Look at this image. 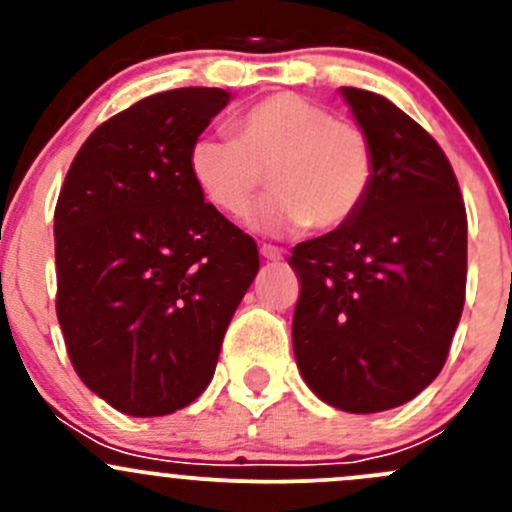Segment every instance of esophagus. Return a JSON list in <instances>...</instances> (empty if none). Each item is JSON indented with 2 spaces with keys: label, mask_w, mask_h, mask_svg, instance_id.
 <instances>
[{
  "label": "esophagus",
  "mask_w": 512,
  "mask_h": 512,
  "mask_svg": "<svg viewBox=\"0 0 512 512\" xmlns=\"http://www.w3.org/2000/svg\"><path fill=\"white\" fill-rule=\"evenodd\" d=\"M260 255L265 257V260H270V262H280V260H285V252L280 250V247H275V245H260Z\"/></svg>",
  "instance_id": "obj_1"
}]
</instances>
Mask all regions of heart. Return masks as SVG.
<instances>
[{"mask_svg":"<svg viewBox=\"0 0 512 512\" xmlns=\"http://www.w3.org/2000/svg\"><path fill=\"white\" fill-rule=\"evenodd\" d=\"M230 136L205 133L188 148V173L218 213L240 218L262 183L272 188L252 215L262 230L349 225L369 200L376 151L369 133L309 98L272 94L232 118Z\"/></svg>","mask_w":512,"mask_h":512,"instance_id":"heart-1","label":"heart"}]
</instances>
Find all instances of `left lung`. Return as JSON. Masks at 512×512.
I'll return each mask as SVG.
<instances>
[{
    "instance_id": "1",
    "label": "left lung",
    "mask_w": 512,
    "mask_h": 512,
    "mask_svg": "<svg viewBox=\"0 0 512 512\" xmlns=\"http://www.w3.org/2000/svg\"><path fill=\"white\" fill-rule=\"evenodd\" d=\"M342 94L374 141L376 180L352 223L292 250V344L319 399L376 414L414 399L446 364L466 302L468 218L426 128L389 98Z\"/></svg>"
}]
</instances>
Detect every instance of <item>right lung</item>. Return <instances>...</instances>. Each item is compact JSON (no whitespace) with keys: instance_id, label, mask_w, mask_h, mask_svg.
I'll return each mask as SVG.
<instances>
[{"instance_id":"add662e5","label":"right lung","mask_w":512,"mask_h":512,"mask_svg":"<svg viewBox=\"0 0 512 512\" xmlns=\"http://www.w3.org/2000/svg\"><path fill=\"white\" fill-rule=\"evenodd\" d=\"M227 101L198 86L141 98L86 138L61 185L56 317L76 374L121 414L203 394L260 270L255 240L188 173L190 143Z\"/></svg>"}]
</instances>
